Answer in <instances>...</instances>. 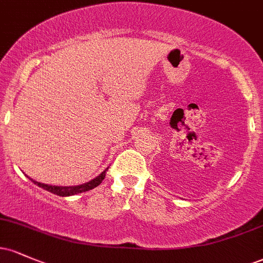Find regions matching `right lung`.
Masks as SVG:
<instances>
[{
    "mask_svg": "<svg viewBox=\"0 0 263 263\" xmlns=\"http://www.w3.org/2000/svg\"><path fill=\"white\" fill-rule=\"evenodd\" d=\"M108 168H106L102 173L99 174L98 177L93 178V179L89 180V182L84 183V184H79V185H69V186H58V185H49V184H44V183H39L37 180H33L32 178L29 179L32 180L35 185L41 186L44 190H48V192L53 193V194L59 195V197H70V195H75V194H79V193H85L87 190H91L95 188V186L100 185V183L104 180L105 176H106V171Z\"/></svg>",
    "mask_w": 263,
    "mask_h": 263,
    "instance_id": "1",
    "label": "right lung"
}]
</instances>
